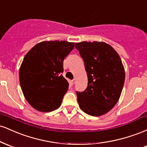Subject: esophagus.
I'll return each instance as SVG.
<instances>
[{
  "label": "esophagus",
  "instance_id": "34e87169",
  "mask_svg": "<svg viewBox=\"0 0 147 147\" xmlns=\"http://www.w3.org/2000/svg\"><path fill=\"white\" fill-rule=\"evenodd\" d=\"M70 83H71L72 85H73V84L75 83V79H72L71 82H70Z\"/></svg>",
  "mask_w": 147,
  "mask_h": 147
}]
</instances>
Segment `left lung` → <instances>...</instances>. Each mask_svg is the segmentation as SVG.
Returning <instances> with one entry per match:
<instances>
[{"instance_id":"1","label":"left lung","mask_w":147,"mask_h":147,"mask_svg":"<svg viewBox=\"0 0 147 147\" xmlns=\"http://www.w3.org/2000/svg\"><path fill=\"white\" fill-rule=\"evenodd\" d=\"M83 59L88 76V86L77 91L80 109L92 116L110 111L120 97L125 72L117 52L104 42L83 41L75 43Z\"/></svg>"}]
</instances>
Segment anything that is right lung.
Wrapping results in <instances>:
<instances>
[{
  "mask_svg": "<svg viewBox=\"0 0 147 147\" xmlns=\"http://www.w3.org/2000/svg\"><path fill=\"white\" fill-rule=\"evenodd\" d=\"M74 45L64 41H43L25 55L19 70L20 85L34 109L50 112L61 106L69 86L62 75L63 60Z\"/></svg>",
  "mask_w": 147,
  "mask_h": 147,
  "instance_id": "1",
  "label": "right lung"
}]
</instances>
